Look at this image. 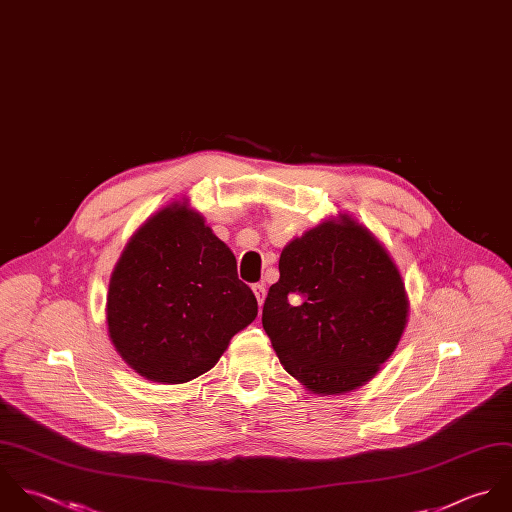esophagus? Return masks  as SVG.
Returning <instances> with one entry per match:
<instances>
[{
    "label": "esophagus",
    "mask_w": 512,
    "mask_h": 512,
    "mask_svg": "<svg viewBox=\"0 0 512 512\" xmlns=\"http://www.w3.org/2000/svg\"><path fill=\"white\" fill-rule=\"evenodd\" d=\"M253 293H255L257 303H259V307H261L263 301H265V285H263V283H255V285H253Z\"/></svg>",
    "instance_id": "esophagus-1"
}]
</instances>
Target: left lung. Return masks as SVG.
<instances>
[{
    "mask_svg": "<svg viewBox=\"0 0 512 512\" xmlns=\"http://www.w3.org/2000/svg\"><path fill=\"white\" fill-rule=\"evenodd\" d=\"M263 305V328L314 394H344L376 376L408 318L402 275L354 219L326 221L291 241Z\"/></svg>",
    "mask_w": 512,
    "mask_h": 512,
    "instance_id": "1",
    "label": "left lung"
}]
</instances>
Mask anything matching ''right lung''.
<instances>
[{
    "instance_id": "add662e5",
    "label": "right lung",
    "mask_w": 512,
    "mask_h": 512,
    "mask_svg": "<svg viewBox=\"0 0 512 512\" xmlns=\"http://www.w3.org/2000/svg\"><path fill=\"white\" fill-rule=\"evenodd\" d=\"M255 316L233 253L186 205L158 211L136 231L108 285L110 340L152 382L202 376Z\"/></svg>"
}]
</instances>
